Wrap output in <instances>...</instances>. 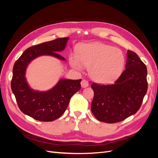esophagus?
Here are the masks:
<instances>
[{
  "label": "esophagus",
  "instance_id": "34e87169",
  "mask_svg": "<svg viewBox=\"0 0 158 158\" xmlns=\"http://www.w3.org/2000/svg\"><path fill=\"white\" fill-rule=\"evenodd\" d=\"M81 85H82V88H86L89 85V83L87 80H82V82H81Z\"/></svg>",
  "mask_w": 158,
  "mask_h": 158
}]
</instances>
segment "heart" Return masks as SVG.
Here are the masks:
<instances>
[{"instance_id": "1", "label": "heart", "mask_w": 158, "mask_h": 158, "mask_svg": "<svg viewBox=\"0 0 158 158\" xmlns=\"http://www.w3.org/2000/svg\"><path fill=\"white\" fill-rule=\"evenodd\" d=\"M71 66L81 70L88 67L92 80L99 83H109L121 74L125 58L121 49L102 43L83 44L77 49V55L69 56Z\"/></svg>"}]
</instances>
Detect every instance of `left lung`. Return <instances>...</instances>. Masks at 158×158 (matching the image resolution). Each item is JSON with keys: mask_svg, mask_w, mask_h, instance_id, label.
<instances>
[{"mask_svg": "<svg viewBox=\"0 0 158 158\" xmlns=\"http://www.w3.org/2000/svg\"><path fill=\"white\" fill-rule=\"evenodd\" d=\"M91 110L98 121L114 123L135 114L148 89L147 68L136 53L128 50L126 70L113 84L91 85Z\"/></svg>", "mask_w": 158, "mask_h": 158, "instance_id": "8db88e82", "label": "left lung"}]
</instances>
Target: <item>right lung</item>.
Listing matches in <instances>:
<instances>
[{
	"label": "right lung",
	"instance_id": "right-lung-1",
	"mask_svg": "<svg viewBox=\"0 0 158 158\" xmlns=\"http://www.w3.org/2000/svg\"><path fill=\"white\" fill-rule=\"evenodd\" d=\"M69 38H58L29 47L14 63L11 88L21 111L35 120L49 122L59 118L66 111L73 95L81 88L80 80L60 79L46 92L33 90L25 75L31 61L42 55H50L65 60L56 52L63 51Z\"/></svg>",
	"mask_w": 158,
	"mask_h": 158
}]
</instances>
